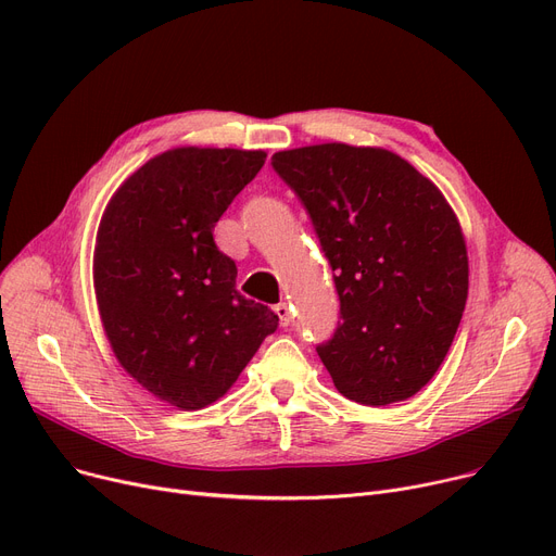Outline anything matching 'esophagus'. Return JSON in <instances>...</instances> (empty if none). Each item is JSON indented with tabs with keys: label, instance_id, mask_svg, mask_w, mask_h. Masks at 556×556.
I'll list each match as a JSON object with an SVG mask.
<instances>
[{
	"label": "esophagus",
	"instance_id": "obj_1",
	"mask_svg": "<svg viewBox=\"0 0 556 556\" xmlns=\"http://www.w3.org/2000/svg\"><path fill=\"white\" fill-rule=\"evenodd\" d=\"M275 313H277V317H279V325H281V327H288L290 323H293V315H290V306H288L286 302H279V304L275 306Z\"/></svg>",
	"mask_w": 556,
	"mask_h": 556
}]
</instances>
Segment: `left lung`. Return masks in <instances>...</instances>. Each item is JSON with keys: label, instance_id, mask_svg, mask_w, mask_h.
<instances>
[{"label": "left lung", "instance_id": "obj_1", "mask_svg": "<svg viewBox=\"0 0 556 556\" xmlns=\"http://www.w3.org/2000/svg\"><path fill=\"white\" fill-rule=\"evenodd\" d=\"M329 258L340 323L317 344L340 394L388 405L417 394L444 363L469 295L455 212L403 157L317 143L273 155Z\"/></svg>", "mask_w": 556, "mask_h": 556}]
</instances>
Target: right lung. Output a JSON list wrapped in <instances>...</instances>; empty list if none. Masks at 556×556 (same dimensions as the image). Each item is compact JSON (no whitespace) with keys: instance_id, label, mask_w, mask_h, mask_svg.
Returning <instances> with one entry per match:
<instances>
[{"instance_id":"obj_1","label":"right lung","mask_w":556,"mask_h":556,"mask_svg":"<svg viewBox=\"0 0 556 556\" xmlns=\"http://www.w3.org/2000/svg\"><path fill=\"white\" fill-rule=\"evenodd\" d=\"M263 162V151H166L116 189L99 225L94 290L112 352L180 410L218 401L279 325L239 293L237 263L214 243Z\"/></svg>"}]
</instances>
